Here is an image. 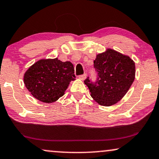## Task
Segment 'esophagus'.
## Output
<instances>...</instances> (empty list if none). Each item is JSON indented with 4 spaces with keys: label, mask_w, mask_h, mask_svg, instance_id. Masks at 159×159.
<instances>
[{
    "label": "esophagus",
    "mask_w": 159,
    "mask_h": 159,
    "mask_svg": "<svg viewBox=\"0 0 159 159\" xmlns=\"http://www.w3.org/2000/svg\"><path fill=\"white\" fill-rule=\"evenodd\" d=\"M78 77H79L80 79L82 80V81H84V80L86 79V74L84 73V74H83V75H79V76H78Z\"/></svg>",
    "instance_id": "esophagus-1"
}]
</instances>
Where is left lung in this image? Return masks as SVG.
I'll list each match as a JSON object with an SVG mask.
<instances>
[{"label":"left lung","instance_id":"8db88e82","mask_svg":"<svg viewBox=\"0 0 159 159\" xmlns=\"http://www.w3.org/2000/svg\"><path fill=\"white\" fill-rule=\"evenodd\" d=\"M94 67L97 73L96 81L87 78L84 84L91 96L103 106H111L120 101L134 82L135 65L129 57L108 48L97 55Z\"/></svg>","mask_w":159,"mask_h":159}]
</instances>
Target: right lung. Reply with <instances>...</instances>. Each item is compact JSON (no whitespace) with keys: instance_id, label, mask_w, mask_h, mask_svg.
<instances>
[{"instance_id":"add662e5","label":"right lung","mask_w":159,"mask_h":159,"mask_svg":"<svg viewBox=\"0 0 159 159\" xmlns=\"http://www.w3.org/2000/svg\"><path fill=\"white\" fill-rule=\"evenodd\" d=\"M75 78L70 62L48 59L38 61L29 67L24 75V83L35 98L52 103L63 96L70 82Z\"/></svg>"}]
</instances>
